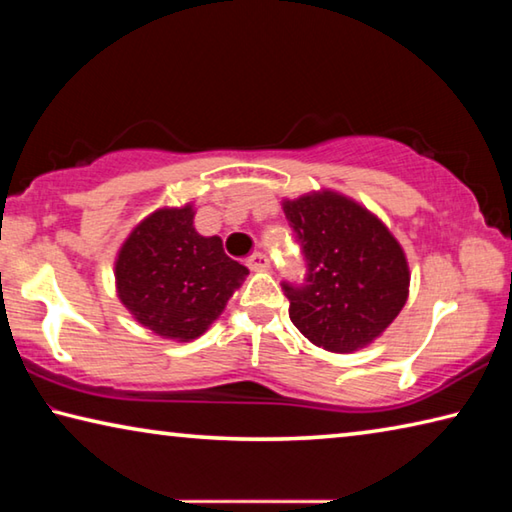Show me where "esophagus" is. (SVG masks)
I'll return each mask as SVG.
<instances>
[{"mask_svg":"<svg viewBox=\"0 0 512 512\" xmlns=\"http://www.w3.org/2000/svg\"><path fill=\"white\" fill-rule=\"evenodd\" d=\"M268 266H271V262H268V257L264 253H255L248 259L250 271H268Z\"/></svg>","mask_w":512,"mask_h":512,"instance_id":"obj_1","label":"esophagus"}]
</instances>
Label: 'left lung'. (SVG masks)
<instances>
[{"label":"left lung","mask_w":512,"mask_h":512,"mask_svg":"<svg viewBox=\"0 0 512 512\" xmlns=\"http://www.w3.org/2000/svg\"><path fill=\"white\" fill-rule=\"evenodd\" d=\"M282 210L307 257L305 282L282 287L291 323L327 352L368 348L409 300L402 244L375 212L336 189L282 198Z\"/></svg>","instance_id":"8db88e82"}]
</instances>
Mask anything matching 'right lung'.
I'll return each mask as SVG.
<instances>
[{"label": "right lung", "mask_w": 512, "mask_h": 512, "mask_svg": "<svg viewBox=\"0 0 512 512\" xmlns=\"http://www.w3.org/2000/svg\"><path fill=\"white\" fill-rule=\"evenodd\" d=\"M196 207H158L135 225L115 257V291L137 325L167 341L205 334L248 268L225 255L221 237H203Z\"/></svg>", "instance_id": "obj_1"}]
</instances>
